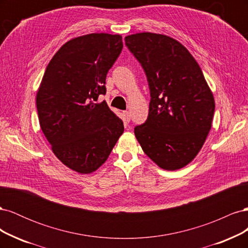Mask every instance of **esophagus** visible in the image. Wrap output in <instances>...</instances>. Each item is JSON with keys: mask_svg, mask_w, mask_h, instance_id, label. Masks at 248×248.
Returning a JSON list of instances; mask_svg holds the SVG:
<instances>
[{"mask_svg": "<svg viewBox=\"0 0 248 248\" xmlns=\"http://www.w3.org/2000/svg\"><path fill=\"white\" fill-rule=\"evenodd\" d=\"M123 114H124V117H125V119H126V121H130V112L129 111H123Z\"/></svg>", "mask_w": 248, "mask_h": 248, "instance_id": "esophagus-1", "label": "esophagus"}]
</instances>
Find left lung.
<instances>
[{
  "label": "left lung",
  "mask_w": 248,
  "mask_h": 248,
  "mask_svg": "<svg viewBox=\"0 0 248 248\" xmlns=\"http://www.w3.org/2000/svg\"><path fill=\"white\" fill-rule=\"evenodd\" d=\"M148 79L151 100L146 122L134 134L149 158L167 170L191 162L211 129L213 94L201 67L184 46L167 35L125 37Z\"/></svg>",
  "instance_id": "left-lung-1"
}]
</instances>
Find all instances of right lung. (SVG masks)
Returning a JSON list of instances; mask_svg holds the SVG:
<instances>
[{"label":"right lung","instance_id":"add662e5","mask_svg":"<svg viewBox=\"0 0 248 248\" xmlns=\"http://www.w3.org/2000/svg\"><path fill=\"white\" fill-rule=\"evenodd\" d=\"M122 36L93 33L67 41L52 57L37 91L41 130L57 158L79 174L107 161L124 125L106 101V78Z\"/></svg>","mask_w":248,"mask_h":248}]
</instances>
